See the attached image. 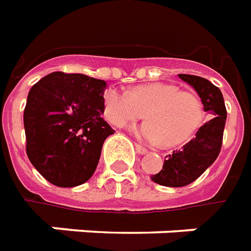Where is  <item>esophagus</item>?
<instances>
[{
    "instance_id": "34e87169",
    "label": "esophagus",
    "mask_w": 251,
    "mask_h": 251,
    "mask_svg": "<svg viewBox=\"0 0 251 251\" xmlns=\"http://www.w3.org/2000/svg\"><path fill=\"white\" fill-rule=\"evenodd\" d=\"M135 149H136V151L139 152L140 155H145V154H147V152H149V150H147V149H145L143 146H140V145H135Z\"/></svg>"
}]
</instances>
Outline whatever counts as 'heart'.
<instances>
[{
  "mask_svg": "<svg viewBox=\"0 0 251 251\" xmlns=\"http://www.w3.org/2000/svg\"><path fill=\"white\" fill-rule=\"evenodd\" d=\"M145 112L149 120L134 128V134L146 142L166 146L191 139L204 119L200 99L173 83H146L131 93L112 88L104 94V115L115 127L139 120Z\"/></svg>",
  "mask_w": 251,
  "mask_h": 251,
  "instance_id": "b5f03b06",
  "label": "heart"
}]
</instances>
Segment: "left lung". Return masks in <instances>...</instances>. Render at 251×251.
Here are the masks:
<instances>
[{"mask_svg": "<svg viewBox=\"0 0 251 251\" xmlns=\"http://www.w3.org/2000/svg\"><path fill=\"white\" fill-rule=\"evenodd\" d=\"M178 77L196 90L204 112L209 113V120L199 128L193 139L166 157L159 173L151 176L155 184L170 188L189 185L216 161L227 119L223 94L219 88L197 75L178 74Z\"/></svg>", "mask_w": 251, "mask_h": 251, "instance_id": "8db88e82", "label": "left lung"}]
</instances>
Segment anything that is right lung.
<instances>
[{"label": "right lung", "instance_id": "1", "mask_svg": "<svg viewBox=\"0 0 251 251\" xmlns=\"http://www.w3.org/2000/svg\"><path fill=\"white\" fill-rule=\"evenodd\" d=\"M106 82L85 74L51 73L29 90L24 109L26 155L60 188L86 182L115 129L102 119Z\"/></svg>", "mask_w": 251, "mask_h": 251}]
</instances>
